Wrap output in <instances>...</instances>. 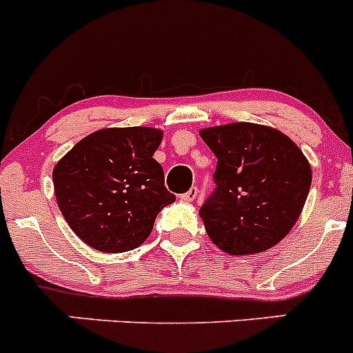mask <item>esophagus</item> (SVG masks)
Returning a JSON list of instances; mask_svg holds the SVG:
<instances>
[{
    "label": "esophagus",
    "instance_id": "1",
    "mask_svg": "<svg viewBox=\"0 0 353 353\" xmlns=\"http://www.w3.org/2000/svg\"><path fill=\"white\" fill-rule=\"evenodd\" d=\"M197 192H199V190H197V187H190V189L187 190L185 194H182L180 197H182L183 201H194L197 197Z\"/></svg>",
    "mask_w": 353,
    "mask_h": 353
}]
</instances>
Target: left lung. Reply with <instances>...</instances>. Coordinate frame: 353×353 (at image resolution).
<instances>
[{"mask_svg": "<svg viewBox=\"0 0 353 353\" xmlns=\"http://www.w3.org/2000/svg\"><path fill=\"white\" fill-rule=\"evenodd\" d=\"M216 156L214 190L199 214L208 236L229 254L267 251L288 236L300 216L312 170L284 133L253 123L201 132Z\"/></svg>", "mask_w": 353, "mask_h": 353, "instance_id": "8db88e82", "label": "left lung"}]
</instances>
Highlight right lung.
Masks as SVG:
<instances>
[{
    "instance_id": "obj_1",
    "label": "right lung",
    "mask_w": 353,
    "mask_h": 353,
    "mask_svg": "<svg viewBox=\"0 0 353 353\" xmlns=\"http://www.w3.org/2000/svg\"><path fill=\"white\" fill-rule=\"evenodd\" d=\"M163 132L105 128L78 142L53 170L57 203L70 229L103 253L135 250L176 197L154 159Z\"/></svg>"
}]
</instances>
